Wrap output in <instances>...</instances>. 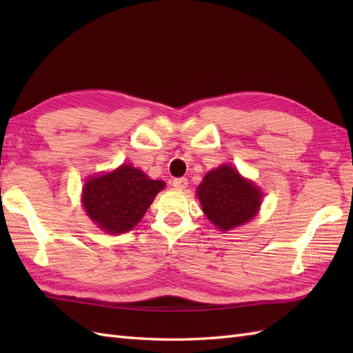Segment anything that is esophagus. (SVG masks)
<instances>
[{
	"instance_id": "34e87169",
	"label": "esophagus",
	"mask_w": 353,
	"mask_h": 353,
	"mask_svg": "<svg viewBox=\"0 0 353 353\" xmlns=\"http://www.w3.org/2000/svg\"><path fill=\"white\" fill-rule=\"evenodd\" d=\"M172 186H174L176 190H185L186 186H188V179L186 177H177V179H174V181H172Z\"/></svg>"
}]
</instances>
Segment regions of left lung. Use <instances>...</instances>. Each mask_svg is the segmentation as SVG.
I'll list each match as a JSON object with an SVG mask.
<instances>
[{
  "label": "left lung",
  "instance_id": "1",
  "mask_svg": "<svg viewBox=\"0 0 353 353\" xmlns=\"http://www.w3.org/2000/svg\"><path fill=\"white\" fill-rule=\"evenodd\" d=\"M197 196L209 221L216 229L230 230L256 215L262 192L235 168L221 165L205 176Z\"/></svg>",
  "mask_w": 353,
  "mask_h": 353
}]
</instances>
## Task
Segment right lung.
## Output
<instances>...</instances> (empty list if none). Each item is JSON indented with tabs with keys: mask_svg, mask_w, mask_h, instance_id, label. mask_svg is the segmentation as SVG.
Listing matches in <instances>:
<instances>
[{
	"mask_svg": "<svg viewBox=\"0 0 353 353\" xmlns=\"http://www.w3.org/2000/svg\"><path fill=\"white\" fill-rule=\"evenodd\" d=\"M162 181H152L132 165L92 177L85 183L83 205L97 226L109 234H124L137 224L163 190Z\"/></svg>",
	"mask_w": 353,
	"mask_h": 353,
	"instance_id": "right-lung-1",
	"label": "right lung"
}]
</instances>
